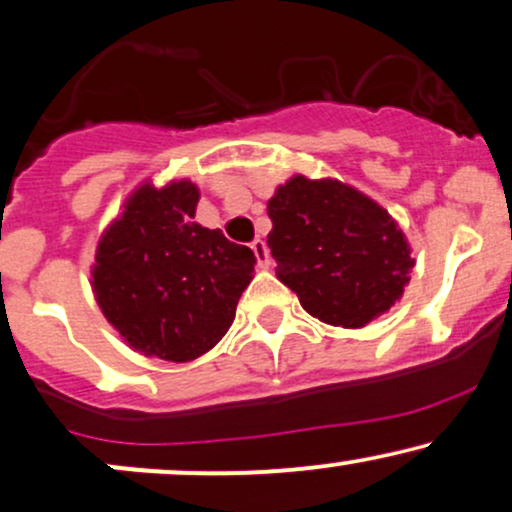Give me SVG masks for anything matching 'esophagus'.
Masks as SVG:
<instances>
[{"label": "esophagus", "instance_id": "obj_1", "mask_svg": "<svg viewBox=\"0 0 512 512\" xmlns=\"http://www.w3.org/2000/svg\"><path fill=\"white\" fill-rule=\"evenodd\" d=\"M251 249H254V254L258 258V266L268 268L270 266V249H268V244L263 242V239H254V242H251Z\"/></svg>", "mask_w": 512, "mask_h": 512}]
</instances>
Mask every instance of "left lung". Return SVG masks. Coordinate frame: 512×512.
<instances>
[{
    "label": "left lung",
    "instance_id": "left-lung-1",
    "mask_svg": "<svg viewBox=\"0 0 512 512\" xmlns=\"http://www.w3.org/2000/svg\"><path fill=\"white\" fill-rule=\"evenodd\" d=\"M277 280L304 311L356 330L403 296L415 258L387 208L356 187L294 175L268 201Z\"/></svg>",
    "mask_w": 512,
    "mask_h": 512
}]
</instances>
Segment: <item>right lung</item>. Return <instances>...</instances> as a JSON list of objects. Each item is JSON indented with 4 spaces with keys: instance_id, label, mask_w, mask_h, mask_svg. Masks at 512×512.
I'll return each instance as SVG.
<instances>
[{
    "instance_id": "add662e5",
    "label": "right lung",
    "mask_w": 512,
    "mask_h": 512,
    "mask_svg": "<svg viewBox=\"0 0 512 512\" xmlns=\"http://www.w3.org/2000/svg\"><path fill=\"white\" fill-rule=\"evenodd\" d=\"M199 187L142 182L99 237L92 292L130 349L185 363L211 351L235 320L256 256L194 223Z\"/></svg>"
}]
</instances>
